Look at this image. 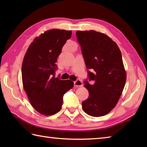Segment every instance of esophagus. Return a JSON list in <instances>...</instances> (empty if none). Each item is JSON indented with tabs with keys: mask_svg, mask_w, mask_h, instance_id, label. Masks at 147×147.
<instances>
[{
	"mask_svg": "<svg viewBox=\"0 0 147 147\" xmlns=\"http://www.w3.org/2000/svg\"><path fill=\"white\" fill-rule=\"evenodd\" d=\"M74 86H75L76 87H80L83 85L82 84V82L80 80H76L75 82H74Z\"/></svg>",
	"mask_w": 147,
	"mask_h": 147,
	"instance_id": "1",
	"label": "esophagus"
}]
</instances>
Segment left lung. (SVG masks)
Masks as SVG:
<instances>
[{"mask_svg":"<svg viewBox=\"0 0 147 147\" xmlns=\"http://www.w3.org/2000/svg\"><path fill=\"white\" fill-rule=\"evenodd\" d=\"M76 35L88 69L89 81L84 83L89 97L82 103V108L90 116L105 115L116 106L125 86L121 51L115 42L100 32L77 31Z\"/></svg>","mask_w":147,"mask_h":147,"instance_id":"left-lung-1","label":"left lung"}]
</instances>
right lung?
I'll return each instance as SVG.
<instances>
[{"mask_svg": "<svg viewBox=\"0 0 147 147\" xmlns=\"http://www.w3.org/2000/svg\"><path fill=\"white\" fill-rule=\"evenodd\" d=\"M71 34V31L59 29L45 32L34 39L24 57L23 88L33 108L43 115L58 113L63 94L74 86L70 80H61L54 75L57 58Z\"/></svg>", "mask_w": 147, "mask_h": 147, "instance_id": "add662e5", "label": "right lung"}]
</instances>
